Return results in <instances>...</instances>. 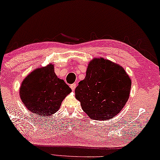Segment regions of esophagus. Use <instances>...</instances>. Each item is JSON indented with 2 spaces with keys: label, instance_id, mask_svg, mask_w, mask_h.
<instances>
[{
  "label": "esophagus",
  "instance_id": "obj_1",
  "mask_svg": "<svg viewBox=\"0 0 160 160\" xmlns=\"http://www.w3.org/2000/svg\"><path fill=\"white\" fill-rule=\"evenodd\" d=\"M76 87H77V85L75 84V83H73V84H72L70 85V88H71V89H72V90H75V89L76 88Z\"/></svg>",
  "mask_w": 160,
  "mask_h": 160
}]
</instances>
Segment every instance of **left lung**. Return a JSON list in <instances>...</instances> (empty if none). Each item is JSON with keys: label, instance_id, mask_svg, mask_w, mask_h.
Here are the masks:
<instances>
[{"label": "left lung", "instance_id": "1", "mask_svg": "<svg viewBox=\"0 0 160 160\" xmlns=\"http://www.w3.org/2000/svg\"><path fill=\"white\" fill-rule=\"evenodd\" d=\"M131 86L132 81L122 67L94 58L88 64L85 79L75 88V98L90 118L108 120L124 107Z\"/></svg>", "mask_w": 160, "mask_h": 160}]
</instances>
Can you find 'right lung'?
<instances>
[{"label":"right lung","instance_id":"1","mask_svg":"<svg viewBox=\"0 0 160 160\" xmlns=\"http://www.w3.org/2000/svg\"><path fill=\"white\" fill-rule=\"evenodd\" d=\"M72 91L63 80L57 78L54 65L36 69L21 85L19 95L28 111L44 117L59 110L62 102Z\"/></svg>","mask_w":160,"mask_h":160}]
</instances>
